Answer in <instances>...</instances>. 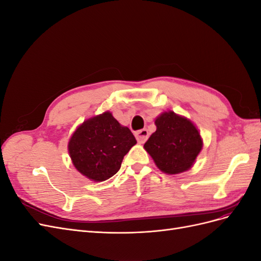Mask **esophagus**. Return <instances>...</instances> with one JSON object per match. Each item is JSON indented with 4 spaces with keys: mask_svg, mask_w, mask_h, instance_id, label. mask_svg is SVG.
Instances as JSON below:
<instances>
[{
    "mask_svg": "<svg viewBox=\"0 0 261 261\" xmlns=\"http://www.w3.org/2000/svg\"><path fill=\"white\" fill-rule=\"evenodd\" d=\"M135 136H136L137 141H138L139 144H144L145 141L148 139L149 133H148V130L146 128H144V129H140L138 132H136L135 133Z\"/></svg>",
    "mask_w": 261,
    "mask_h": 261,
    "instance_id": "obj_1",
    "label": "esophagus"
}]
</instances>
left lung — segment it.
<instances>
[{
  "instance_id": "left-lung-1",
  "label": "left lung",
  "mask_w": 261,
  "mask_h": 261,
  "mask_svg": "<svg viewBox=\"0 0 261 261\" xmlns=\"http://www.w3.org/2000/svg\"><path fill=\"white\" fill-rule=\"evenodd\" d=\"M156 130L144 145L156 168L175 175L191 169L200 153L203 141L189 118L164 111L154 120Z\"/></svg>"
}]
</instances>
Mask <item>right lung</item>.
<instances>
[{"label":"right lung","mask_w":261,"mask_h":261,"mask_svg":"<svg viewBox=\"0 0 261 261\" xmlns=\"http://www.w3.org/2000/svg\"><path fill=\"white\" fill-rule=\"evenodd\" d=\"M136 144L129 128L106 111L78 126L69 138L67 149L81 174L90 180L103 181L120 170L124 155Z\"/></svg>","instance_id":"1"}]
</instances>
